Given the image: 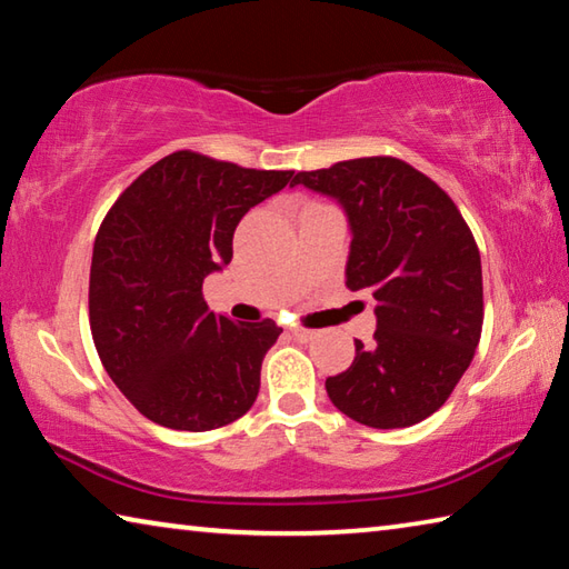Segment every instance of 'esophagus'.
<instances>
[{
  "label": "esophagus",
  "instance_id": "1",
  "mask_svg": "<svg viewBox=\"0 0 569 569\" xmlns=\"http://www.w3.org/2000/svg\"><path fill=\"white\" fill-rule=\"evenodd\" d=\"M291 336L296 341H311L313 339V331L308 329H291Z\"/></svg>",
  "mask_w": 569,
  "mask_h": 569
}]
</instances>
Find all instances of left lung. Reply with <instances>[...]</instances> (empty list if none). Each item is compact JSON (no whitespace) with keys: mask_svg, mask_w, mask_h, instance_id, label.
I'll list each match as a JSON object with an SVG mask.
<instances>
[{"mask_svg":"<svg viewBox=\"0 0 569 569\" xmlns=\"http://www.w3.org/2000/svg\"><path fill=\"white\" fill-rule=\"evenodd\" d=\"M291 186L333 198L351 228L346 286L373 298L377 333L326 379L333 407L373 429L435 413L475 359L485 301L469 226L445 190L397 158L296 172Z\"/></svg>","mask_w":569,"mask_h":569,"instance_id":"1","label":"left lung"}]
</instances>
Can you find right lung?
I'll return each mask as SVG.
<instances>
[{
    "instance_id": "add662e5",
    "label": "right lung",
    "mask_w": 569,
    "mask_h": 569,
    "mask_svg": "<svg viewBox=\"0 0 569 569\" xmlns=\"http://www.w3.org/2000/svg\"><path fill=\"white\" fill-rule=\"evenodd\" d=\"M291 178L293 170H250L178 150L104 216L90 268L92 341L142 417L208 431L253 407L263 356L283 329L213 313L203 281L233 258L240 218Z\"/></svg>"
}]
</instances>
